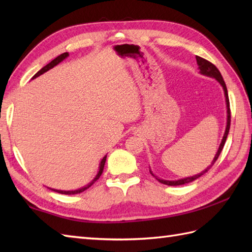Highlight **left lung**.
<instances>
[{
    "label": "left lung",
    "mask_w": 252,
    "mask_h": 252,
    "mask_svg": "<svg viewBox=\"0 0 252 252\" xmlns=\"http://www.w3.org/2000/svg\"><path fill=\"white\" fill-rule=\"evenodd\" d=\"M196 61H197V63H198V68H199L200 70V73L201 74H205V76H208V77H211V78H215L216 80H218V82L220 83L222 85V88L224 90V95H225V101H226V108H227V122H226V129H225V132H224V135H223V138H222V142L220 144V146H219V149L218 152L216 154L215 158H213L211 164L209 165V167L203 170L201 173L197 174V175H192V176H189V178H185V179H181V180H178V181H165V180H162V179H159L157 178V176H155V174L152 172V170L149 169V172H151V174L154 176V178H156L157 181H159L160 183L162 184H165V185H169V186H178V185H183V184H187V183H190V182L197 180L199 176H201L202 174H205L206 172H208V170L210 169L213 164H215V162L218 160L219 156H220V154L222 152V149L224 147V144H225L226 142V138H227V134L229 132V126H231V109H229V99H228V94H227V89H226V85H225V82H224L223 80V77L221 72L219 71V69L213 65L212 63L208 62L207 60H205V58L202 57H199V56H196Z\"/></svg>",
    "instance_id": "8db88e82"
}]
</instances>
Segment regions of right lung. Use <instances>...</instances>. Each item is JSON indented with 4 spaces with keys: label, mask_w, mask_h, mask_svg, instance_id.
Segmentation results:
<instances>
[{
    "label": "right lung",
    "mask_w": 252,
    "mask_h": 252,
    "mask_svg": "<svg viewBox=\"0 0 252 252\" xmlns=\"http://www.w3.org/2000/svg\"><path fill=\"white\" fill-rule=\"evenodd\" d=\"M68 56H69L68 53H63V54H61L60 56H57V57L55 58V60H53L50 63H47V65H46V66H44L43 68H42L41 70L37 71V72L34 74V76L32 77V79H34V78H36V77H39V76H41L42 73H44V72H46L47 70H50V69H52L53 67H55L56 65H58V63H60L61 62H63V61L65 60V58H67ZM106 157H107V156H105L103 159H101L100 164H99L98 173L96 174V176L94 178V180H93L92 182H91V183H89L87 186L81 187V189H76V190H60V189H50L54 190V191H57V192H60V194H65V195H74V194H80V192H82V191H84L85 189H88L89 187L92 186V185L95 183V182L99 179V176L101 175V173H103L104 165H105V162H106Z\"/></svg>",
    "instance_id": "add662e5"
}]
</instances>
